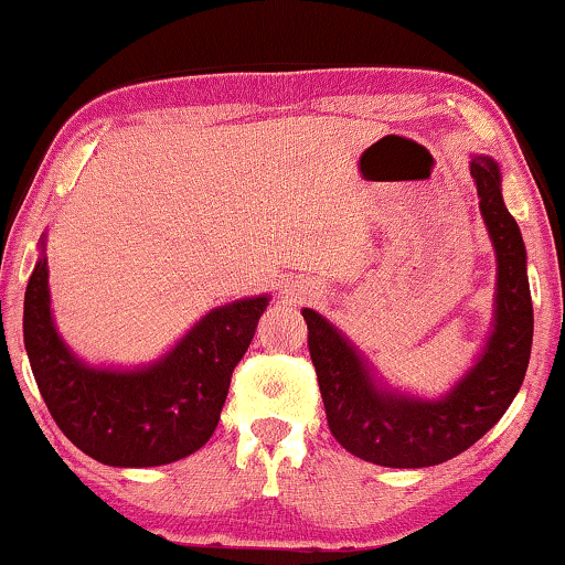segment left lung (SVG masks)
Wrapping results in <instances>:
<instances>
[{"label": "left lung", "instance_id": "obj_1", "mask_svg": "<svg viewBox=\"0 0 565 565\" xmlns=\"http://www.w3.org/2000/svg\"><path fill=\"white\" fill-rule=\"evenodd\" d=\"M481 217L497 253L494 330L463 379L440 399H419L373 381L363 355L315 309L309 330L330 433L348 452L386 468H425L456 458L494 427L518 396L532 348L527 253L502 200V173L489 156L471 158Z\"/></svg>", "mask_w": 565, "mask_h": 565}]
</instances>
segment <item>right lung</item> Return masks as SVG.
I'll use <instances>...</instances> for the list:
<instances>
[{"mask_svg": "<svg viewBox=\"0 0 565 565\" xmlns=\"http://www.w3.org/2000/svg\"><path fill=\"white\" fill-rule=\"evenodd\" d=\"M266 307L268 297L214 307L156 363L94 369L55 330L41 253L28 281L22 332L38 388L63 435L105 466L148 468L192 456L212 438L230 379Z\"/></svg>", "mask_w": 565, "mask_h": 565, "instance_id": "obj_1", "label": "right lung"}]
</instances>
